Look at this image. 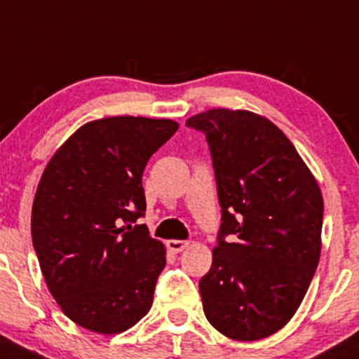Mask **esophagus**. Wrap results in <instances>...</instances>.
I'll return each instance as SVG.
<instances>
[{
    "mask_svg": "<svg viewBox=\"0 0 359 359\" xmlns=\"http://www.w3.org/2000/svg\"><path fill=\"white\" fill-rule=\"evenodd\" d=\"M187 246H189V243H187V241L172 239V241H168V243H167V248H168L172 252H180V251H184V249H186Z\"/></svg>",
    "mask_w": 359,
    "mask_h": 359,
    "instance_id": "1",
    "label": "esophagus"
}]
</instances>
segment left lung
Listing matches in <instances>:
<instances>
[{
  "label": "left lung",
  "instance_id": "obj_1",
  "mask_svg": "<svg viewBox=\"0 0 359 359\" xmlns=\"http://www.w3.org/2000/svg\"><path fill=\"white\" fill-rule=\"evenodd\" d=\"M208 142L222 208L213 263L199 280L218 332L258 341L292 318L320 259L323 199L292 142L256 113L191 116Z\"/></svg>",
  "mask_w": 359,
  "mask_h": 359
}]
</instances>
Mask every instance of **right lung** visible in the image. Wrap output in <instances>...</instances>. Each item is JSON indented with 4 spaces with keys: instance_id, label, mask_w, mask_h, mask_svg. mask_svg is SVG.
I'll return each instance as SVG.
<instances>
[{
    "instance_id": "1",
    "label": "right lung",
    "mask_w": 359,
    "mask_h": 359,
    "mask_svg": "<svg viewBox=\"0 0 359 359\" xmlns=\"http://www.w3.org/2000/svg\"><path fill=\"white\" fill-rule=\"evenodd\" d=\"M177 129L144 116L89 122L41 177L32 244L51 296L84 329L118 334L153 304L165 248L135 222L146 211V163Z\"/></svg>"
}]
</instances>
